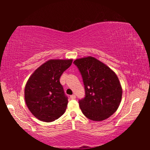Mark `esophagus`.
Here are the masks:
<instances>
[{"instance_id":"obj_1","label":"esophagus","mask_w":150,"mask_h":150,"mask_svg":"<svg viewBox=\"0 0 150 150\" xmlns=\"http://www.w3.org/2000/svg\"><path fill=\"white\" fill-rule=\"evenodd\" d=\"M70 98H71V99H75V98H76V96H75V95H72L70 96Z\"/></svg>"}]
</instances>
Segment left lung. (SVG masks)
<instances>
[{"instance_id":"obj_1","label":"left lung","mask_w":150,"mask_h":150,"mask_svg":"<svg viewBox=\"0 0 150 150\" xmlns=\"http://www.w3.org/2000/svg\"><path fill=\"white\" fill-rule=\"evenodd\" d=\"M85 85V97L79 100L81 111L94 121H102L117 110L122 95L118 78L108 66L93 57L76 59Z\"/></svg>"}]
</instances>
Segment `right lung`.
Instances as JSON below:
<instances>
[{
	"mask_svg": "<svg viewBox=\"0 0 150 150\" xmlns=\"http://www.w3.org/2000/svg\"><path fill=\"white\" fill-rule=\"evenodd\" d=\"M72 59H51L35 71L25 87L24 98L28 108L35 118L46 122L63 115L68 98L59 82L62 73Z\"/></svg>",
	"mask_w": 150,
	"mask_h": 150,
	"instance_id": "1",
	"label": "right lung"
}]
</instances>
